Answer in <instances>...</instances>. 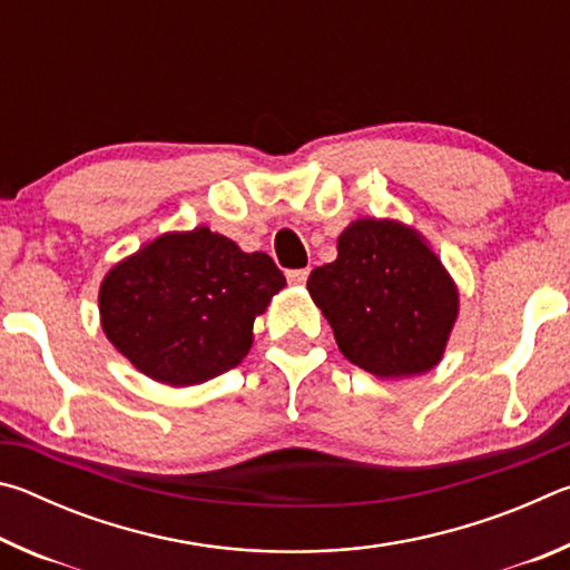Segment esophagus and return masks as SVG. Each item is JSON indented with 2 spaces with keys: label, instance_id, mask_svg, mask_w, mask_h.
<instances>
[{
  "label": "esophagus",
  "instance_id": "34e87169",
  "mask_svg": "<svg viewBox=\"0 0 570 570\" xmlns=\"http://www.w3.org/2000/svg\"><path fill=\"white\" fill-rule=\"evenodd\" d=\"M288 284H304L308 278V268H292V272H286Z\"/></svg>",
  "mask_w": 570,
  "mask_h": 570
}]
</instances>
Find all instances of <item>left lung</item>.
Returning <instances> with one entry per match:
<instances>
[{
	"instance_id": "8db88e82",
	"label": "left lung",
	"mask_w": 570,
	"mask_h": 570,
	"mask_svg": "<svg viewBox=\"0 0 570 570\" xmlns=\"http://www.w3.org/2000/svg\"><path fill=\"white\" fill-rule=\"evenodd\" d=\"M336 248L306 288L342 354L377 377L432 370L458 316V288L440 258L417 230L377 218L354 220Z\"/></svg>"
}]
</instances>
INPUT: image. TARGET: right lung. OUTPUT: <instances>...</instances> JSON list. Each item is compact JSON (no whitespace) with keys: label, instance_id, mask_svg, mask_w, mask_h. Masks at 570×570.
I'll use <instances>...</instances> for the list:
<instances>
[{"label":"right lung","instance_id":"add662e5","mask_svg":"<svg viewBox=\"0 0 570 570\" xmlns=\"http://www.w3.org/2000/svg\"><path fill=\"white\" fill-rule=\"evenodd\" d=\"M284 274L200 226L166 234L125 258L100 286L102 330L142 374L173 387L214 380L250 350Z\"/></svg>","mask_w":570,"mask_h":570}]
</instances>
